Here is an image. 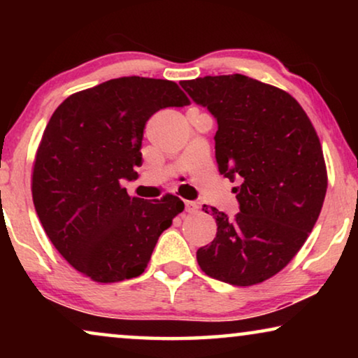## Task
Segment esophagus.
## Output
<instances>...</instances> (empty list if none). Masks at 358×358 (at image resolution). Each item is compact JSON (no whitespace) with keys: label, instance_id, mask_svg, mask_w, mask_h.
<instances>
[{"label":"esophagus","instance_id":"1","mask_svg":"<svg viewBox=\"0 0 358 358\" xmlns=\"http://www.w3.org/2000/svg\"><path fill=\"white\" fill-rule=\"evenodd\" d=\"M184 205H185V212L187 213H195L199 208V203L194 202V200H185Z\"/></svg>","mask_w":358,"mask_h":358}]
</instances>
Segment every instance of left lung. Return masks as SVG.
<instances>
[{"label":"left lung","mask_w":358,"mask_h":358,"mask_svg":"<svg viewBox=\"0 0 358 358\" xmlns=\"http://www.w3.org/2000/svg\"><path fill=\"white\" fill-rule=\"evenodd\" d=\"M215 117V158L234 187L239 213L215 207L217 238L197 251L208 277L238 287L261 283L295 257L321 213L327 189L315 127L288 92L244 75L180 81Z\"/></svg>","instance_id":"8db88e82"}]
</instances>
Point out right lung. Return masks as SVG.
I'll use <instances>...</instances> for the list:
<instances>
[{"mask_svg": "<svg viewBox=\"0 0 358 358\" xmlns=\"http://www.w3.org/2000/svg\"><path fill=\"white\" fill-rule=\"evenodd\" d=\"M189 104L168 80L125 76L66 97L48 120L32 174L37 217L57 251L94 282L143 273L158 238L184 210L176 195L130 197L146 122Z\"/></svg>", "mask_w": 358, "mask_h": 358, "instance_id": "add662e5", "label": "right lung"}]
</instances>
